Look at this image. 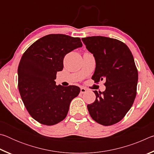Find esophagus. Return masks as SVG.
<instances>
[{"mask_svg":"<svg viewBox=\"0 0 154 154\" xmlns=\"http://www.w3.org/2000/svg\"><path fill=\"white\" fill-rule=\"evenodd\" d=\"M87 92V89L85 88H81V93L84 94Z\"/></svg>","mask_w":154,"mask_h":154,"instance_id":"esophagus-1","label":"esophagus"}]
</instances>
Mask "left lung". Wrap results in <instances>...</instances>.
<instances>
[{"label": "left lung", "instance_id": "left-lung-1", "mask_svg": "<svg viewBox=\"0 0 154 154\" xmlns=\"http://www.w3.org/2000/svg\"><path fill=\"white\" fill-rule=\"evenodd\" d=\"M87 49L96 60L92 79H105L104 92H94L96 100L88 105L91 118L103 126H111L124 118L137 95L138 71L126 44L116 38L94 36L83 38Z\"/></svg>", "mask_w": 154, "mask_h": 154}]
</instances>
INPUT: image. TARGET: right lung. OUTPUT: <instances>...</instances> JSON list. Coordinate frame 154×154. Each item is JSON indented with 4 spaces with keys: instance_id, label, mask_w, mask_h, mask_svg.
<instances>
[{
    "instance_id": "add662e5",
    "label": "right lung",
    "mask_w": 154,
    "mask_h": 154,
    "mask_svg": "<svg viewBox=\"0 0 154 154\" xmlns=\"http://www.w3.org/2000/svg\"><path fill=\"white\" fill-rule=\"evenodd\" d=\"M82 46L79 37L51 34L39 38L22 56L18 88L25 107L40 124L52 126L66 118L72 99L80 92L75 85H56V73L63 69L64 56Z\"/></svg>"
}]
</instances>
